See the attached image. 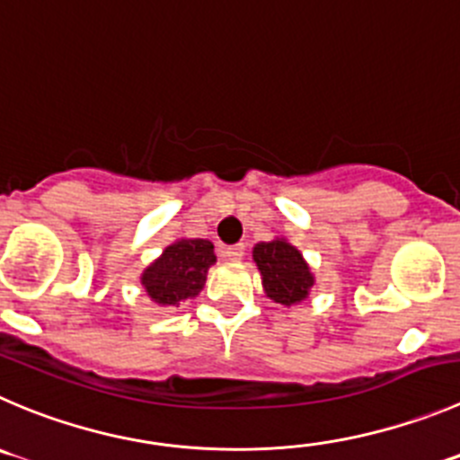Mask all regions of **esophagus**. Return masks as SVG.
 Returning a JSON list of instances; mask_svg holds the SVG:
<instances>
[{
	"label": "esophagus",
	"instance_id": "esophagus-1",
	"mask_svg": "<svg viewBox=\"0 0 460 460\" xmlns=\"http://www.w3.org/2000/svg\"><path fill=\"white\" fill-rule=\"evenodd\" d=\"M243 252H246V246H243V243H237V246H227L226 251H223V255H226L227 260L239 261L243 257Z\"/></svg>",
	"mask_w": 460,
	"mask_h": 460
}]
</instances>
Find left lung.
Wrapping results in <instances>:
<instances>
[{
    "label": "left lung",
    "instance_id": "8db88e82",
    "mask_svg": "<svg viewBox=\"0 0 460 460\" xmlns=\"http://www.w3.org/2000/svg\"><path fill=\"white\" fill-rule=\"evenodd\" d=\"M252 260L261 275L266 298L282 307L300 305L309 298V291L316 287L312 266L288 239L275 237L270 242L255 243Z\"/></svg>",
    "mask_w": 460,
    "mask_h": 460
}]
</instances>
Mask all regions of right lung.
Listing matches in <instances>:
<instances>
[{
    "label": "right lung",
    "instance_id": "obj_1",
    "mask_svg": "<svg viewBox=\"0 0 460 460\" xmlns=\"http://www.w3.org/2000/svg\"><path fill=\"white\" fill-rule=\"evenodd\" d=\"M217 261L209 239H176L139 275L144 291L157 307H178L194 300L205 287L209 266Z\"/></svg>",
    "mask_w": 460,
    "mask_h": 460
}]
</instances>
